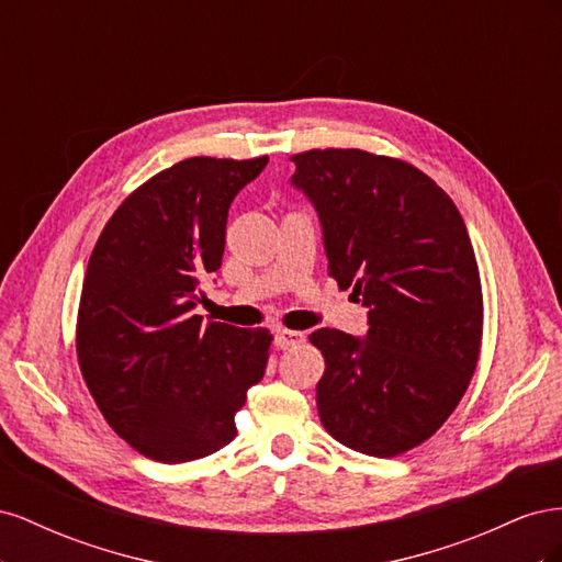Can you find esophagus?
Listing matches in <instances>:
<instances>
[{"mask_svg":"<svg viewBox=\"0 0 562 562\" xmlns=\"http://www.w3.org/2000/svg\"><path fill=\"white\" fill-rule=\"evenodd\" d=\"M274 342H277L279 349H291V347H297V345L304 342V333L279 328V330H277V337H274Z\"/></svg>","mask_w":562,"mask_h":562,"instance_id":"1","label":"esophagus"}]
</instances>
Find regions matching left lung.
<instances>
[{
  "mask_svg": "<svg viewBox=\"0 0 562 562\" xmlns=\"http://www.w3.org/2000/svg\"><path fill=\"white\" fill-rule=\"evenodd\" d=\"M291 159V182L321 220L328 274L368 307L366 337L310 335L326 359L321 424L356 452L396 457L443 427L479 363L483 293L467 225L401 159L333 147Z\"/></svg>",
  "mask_w": 562,
  "mask_h": 562,
  "instance_id": "left-lung-1",
  "label": "left lung"
}]
</instances>
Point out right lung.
Listing matches in <instances>:
<instances>
[{"mask_svg": "<svg viewBox=\"0 0 562 562\" xmlns=\"http://www.w3.org/2000/svg\"><path fill=\"white\" fill-rule=\"evenodd\" d=\"M269 157H192L124 199L91 252L77 316L81 375L110 427L164 464L236 436L234 415L265 375L271 335L196 314L220 269L234 196Z\"/></svg>", "mask_w": 562, "mask_h": 562, "instance_id": "right-lung-1", "label": "right lung"}]
</instances>
